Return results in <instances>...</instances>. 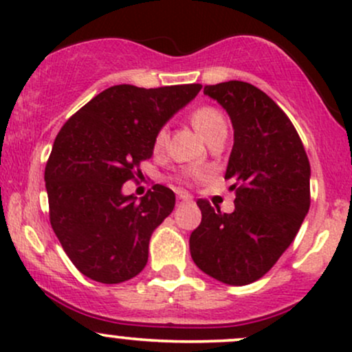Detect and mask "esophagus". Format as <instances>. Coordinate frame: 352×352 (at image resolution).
I'll use <instances>...</instances> for the list:
<instances>
[{"label": "esophagus", "mask_w": 352, "mask_h": 352, "mask_svg": "<svg viewBox=\"0 0 352 352\" xmlns=\"http://www.w3.org/2000/svg\"><path fill=\"white\" fill-rule=\"evenodd\" d=\"M179 200H180V204H190L192 197L188 194H179Z\"/></svg>", "instance_id": "obj_1"}]
</instances>
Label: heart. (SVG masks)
<instances>
[{
  "label": "heart",
  "instance_id": "obj_1",
  "mask_svg": "<svg viewBox=\"0 0 352 352\" xmlns=\"http://www.w3.org/2000/svg\"><path fill=\"white\" fill-rule=\"evenodd\" d=\"M190 122L195 126V130L202 135L206 140L212 137L217 130L226 129V120H223L222 113L214 107H199L195 108L190 113ZM165 142H167V129H158L155 135H153L152 148L153 152L158 153L164 150Z\"/></svg>",
  "mask_w": 352,
  "mask_h": 352
}]
</instances>
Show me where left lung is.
<instances>
[{
  "instance_id": "left-lung-1",
  "label": "left lung",
  "mask_w": 352,
  "mask_h": 352,
  "mask_svg": "<svg viewBox=\"0 0 352 352\" xmlns=\"http://www.w3.org/2000/svg\"><path fill=\"white\" fill-rule=\"evenodd\" d=\"M234 126L226 170L235 190L232 214L199 199L202 222L190 234V254L202 272L223 284L261 279L299 232L311 206V165L287 115L245 82L207 85Z\"/></svg>"
}]
</instances>
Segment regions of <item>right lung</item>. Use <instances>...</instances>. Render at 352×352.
Returning a JSON list of instances; mask_svg holds the SVG:
<instances>
[{"label":"right lung","mask_w":352,"mask_h":352,"mask_svg":"<svg viewBox=\"0 0 352 352\" xmlns=\"http://www.w3.org/2000/svg\"><path fill=\"white\" fill-rule=\"evenodd\" d=\"M202 85H115L80 108L58 132L45 168L50 222L69 261L102 284L140 274L153 230L172 214L175 194L153 185L137 200L122 187L153 155L158 129Z\"/></svg>","instance_id":"right-lung-1"}]
</instances>
